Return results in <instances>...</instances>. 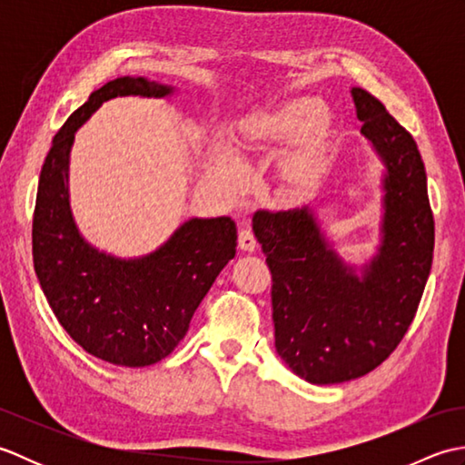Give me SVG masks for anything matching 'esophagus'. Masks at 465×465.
<instances>
[{
    "label": "esophagus",
    "mask_w": 465,
    "mask_h": 465,
    "mask_svg": "<svg viewBox=\"0 0 465 465\" xmlns=\"http://www.w3.org/2000/svg\"><path fill=\"white\" fill-rule=\"evenodd\" d=\"M255 238H253V233L250 232V230H242L240 232V235H238V248L242 250V252H248V253H252L253 250H255Z\"/></svg>",
    "instance_id": "1"
}]
</instances>
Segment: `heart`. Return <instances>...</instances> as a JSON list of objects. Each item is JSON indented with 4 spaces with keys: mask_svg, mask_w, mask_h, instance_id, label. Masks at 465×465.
<instances>
[{
    "mask_svg": "<svg viewBox=\"0 0 465 465\" xmlns=\"http://www.w3.org/2000/svg\"><path fill=\"white\" fill-rule=\"evenodd\" d=\"M278 165V182L290 195L312 193L328 170L333 145V122L318 95H290L265 110L248 114L233 127L230 152L243 163L292 145ZM232 160L215 155L210 180L225 193L242 187V172Z\"/></svg>",
    "mask_w": 465,
    "mask_h": 465,
    "instance_id": "1",
    "label": "heart"
}]
</instances>
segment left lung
Masks as SVG:
<instances>
[{
  "label": "left lung",
  "mask_w": 465,
  "mask_h": 465,
  "mask_svg": "<svg viewBox=\"0 0 465 465\" xmlns=\"http://www.w3.org/2000/svg\"><path fill=\"white\" fill-rule=\"evenodd\" d=\"M351 97L361 135L385 165L381 243L361 275L335 253L308 207L253 215L272 272L275 350L318 385L361 378L390 358L416 318L433 258L416 142L371 94L351 87Z\"/></svg>",
  "instance_id": "left-lung-1"
}]
</instances>
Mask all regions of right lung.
I'll return each instance as SVG.
<instances>
[{
  "label": "right lung",
  "instance_id": "right-lung-1",
  "mask_svg": "<svg viewBox=\"0 0 465 465\" xmlns=\"http://www.w3.org/2000/svg\"><path fill=\"white\" fill-rule=\"evenodd\" d=\"M173 87L145 77H117L95 90L54 137L39 173L34 212V268L57 322L75 343L125 368L167 358L193 312L235 255L232 217H192L162 248L120 260L87 243L69 210L67 170L77 127L104 102L122 95L165 97Z\"/></svg>",
  "mask_w": 465,
  "mask_h": 465
}]
</instances>
